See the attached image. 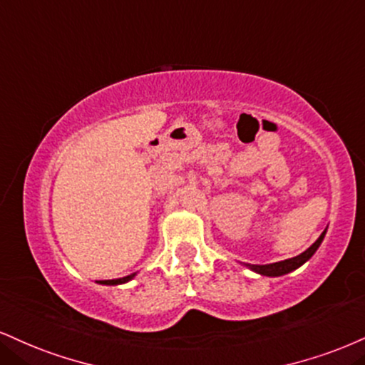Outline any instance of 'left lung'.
Masks as SVG:
<instances>
[{
    "mask_svg": "<svg viewBox=\"0 0 365 365\" xmlns=\"http://www.w3.org/2000/svg\"><path fill=\"white\" fill-rule=\"evenodd\" d=\"M324 235H327V230L322 232V236H319V238L316 240L308 250H306V252H302L301 255H297V257L294 258H287V260L275 262V263H267V265H252V263H243V265L248 267L250 270L257 272V274L267 275V277H280V275L289 274V272L299 269L301 265H304V263L316 253V250L319 248V245L323 243Z\"/></svg>",
    "mask_w": 365,
    "mask_h": 365,
    "instance_id": "obj_1",
    "label": "left lung"
}]
</instances>
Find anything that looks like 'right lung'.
I'll use <instances>...</instances> for the list:
<instances>
[{"mask_svg":"<svg viewBox=\"0 0 365 365\" xmlns=\"http://www.w3.org/2000/svg\"><path fill=\"white\" fill-rule=\"evenodd\" d=\"M134 277H135V274H130V275H127V277H122V279L100 280V284H103V285H118V284H125V282H129V280H133Z\"/></svg>","mask_w":365,"mask_h":365,"instance_id":"right-lung-1","label":"right lung"}]
</instances>
